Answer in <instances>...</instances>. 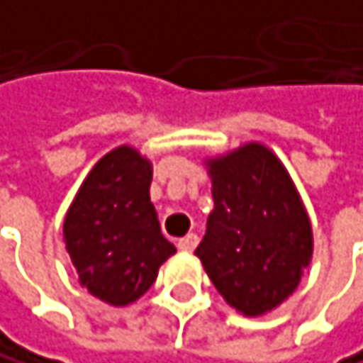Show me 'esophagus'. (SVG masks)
<instances>
[{
	"instance_id": "obj_1",
	"label": "esophagus",
	"mask_w": 363,
	"mask_h": 363,
	"mask_svg": "<svg viewBox=\"0 0 363 363\" xmlns=\"http://www.w3.org/2000/svg\"><path fill=\"white\" fill-rule=\"evenodd\" d=\"M197 244H199V237L197 235H186V237H182V240H179V250H184V252H193L195 248H197Z\"/></svg>"
}]
</instances>
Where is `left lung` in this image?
<instances>
[{
  "label": "left lung",
  "instance_id": "left-lung-1",
  "mask_svg": "<svg viewBox=\"0 0 363 363\" xmlns=\"http://www.w3.org/2000/svg\"><path fill=\"white\" fill-rule=\"evenodd\" d=\"M215 208L197 246L228 306L262 317L291 297L313 259V226L281 160L262 142L206 157Z\"/></svg>",
  "mask_w": 363,
  "mask_h": 363
}]
</instances>
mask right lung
<instances>
[{"mask_svg": "<svg viewBox=\"0 0 363 363\" xmlns=\"http://www.w3.org/2000/svg\"><path fill=\"white\" fill-rule=\"evenodd\" d=\"M152 162L121 144L90 168L66 211L64 242L79 284L108 306L137 301L177 248L150 201Z\"/></svg>", "mask_w": 363, "mask_h": 363, "instance_id": "add662e5", "label": "right lung"}]
</instances>
